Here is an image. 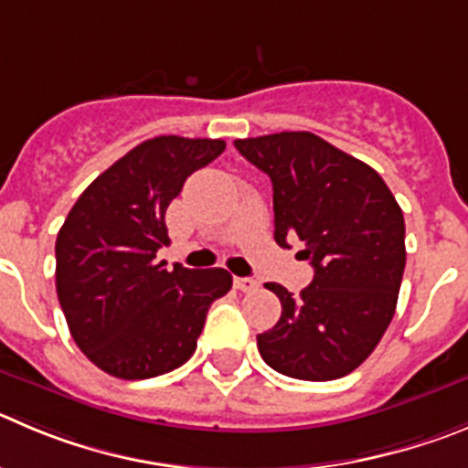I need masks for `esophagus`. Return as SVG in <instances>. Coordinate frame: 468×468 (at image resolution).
<instances>
[{
  "mask_svg": "<svg viewBox=\"0 0 468 468\" xmlns=\"http://www.w3.org/2000/svg\"><path fill=\"white\" fill-rule=\"evenodd\" d=\"M233 283L238 291H242V293H251V291H256V288H259V282L251 277H235Z\"/></svg>",
  "mask_w": 468,
  "mask_h": 468,
  "instance_id": "34e87169",
  "label": "esophagus"
}]
</instances>
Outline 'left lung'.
Here are the masks:
<instances>
[{"label": "left lung", "instance_id": "8db88e82", "mask_svg": "<svg viewBox=\"0 0 468 468\" xmlns=\"http://www.w3.org/2000/svg\"><path fill=\"white\" fill-rule=\"evenodd\" d=\"M239 154L272 180L274 239L304 242L314 279L282 300V316L259 335L274 372L300 381H335L367 357L395 316L406 265L404 214L372 165L309 131L235 141Z\"/></svg>", "mask_w": 468, "mask_h": 468}]
</instances>
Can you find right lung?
<instances>
[{"instance_id": "1", "label": "right lung", "mask_w": 468, "mask_h": 468, "mask_svg": "<svg viewBox=\"0 0 468 468\" xmlns=\"http://www.w3.org/2000/svg\"><path fill=\"white\" fill-rule=\"evenodd\" d=\"M224 150L212 138H150L82 191L57 233V298L71 337L111 377L138 381L185 365L209 304L233 286L224 268L154 261L170 200Z\"/></svg>"}]
</instances>
